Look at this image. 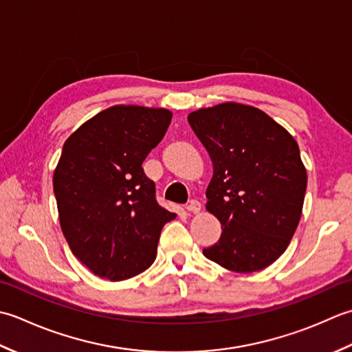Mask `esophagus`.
<instances>
[{
	"mask_svg": "<svg viewBox=\"0 0 352 352\" xmlns=\"http://www.w3.org/2000/svg\"><path fill=\"white\" fill-rule=\"evenodd\" d=\"M200 208H202V205H200V202L199 200H190L188 204H186V206H185V210L186 211H190V212H199L200 211Z\"/></svg>",
	"mask_w": 352,
	"mask_h": 352,
	"instance_id": "1",
	"label": "esophagus"
}]
</instances>
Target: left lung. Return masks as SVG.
<instances>
[{
  "label": "left lung",
  "instance_id": "1",
  "mask_svg": "<svg viewBox=\"0 0 352 352\" xmlns=\"http://www.w3.org/2000/svg\"><path fill=\"white\" fill-rule=\"evenodd\" d=\"M188 123L211 157L206 210L221 223L204 255L239 274L263 270L289 246L302 214L307 171L295 138L252 106L221 103Z\"/></svg>",
  "mask_w": 352,
  "mask_h": 352
}]
</instances>
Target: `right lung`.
<instances>
[{
  "label": "right lung",
  "mask_w": 352,
  "mask_h": 352,
  "mask_svg": "<svg viewBox=\"0 0 352 352\" xmlns=\"http://www.w3.org/2000/svg\"><path fill=\"white\" fill-rule=\"evenodd\" d=\"M171 112L112 106L65 141L53 176L62 232L92 274L121 281L152 266L164 225L175 212L157 205L142 162L160 144Z\"/></svg>",
  "instance_id": "1"
}]
</instances>
